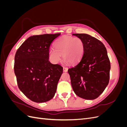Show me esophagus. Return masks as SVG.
<instances>
[{
	"mask_svg": "<svg viewBox=\"0 0 127 127\" xmlns=\"http://www.w3.org/2000/svg\"><path fill=\"white\" fill-rule=\"evenodd\" d=\"M63 69H64V72H67L68 71V68L64 67H63Z\"/></svg>",
	"mask_w": 127,
	"mask_h": 127,
	"instance_id": "1",
	"label": "esophagus"
}]
</instances>
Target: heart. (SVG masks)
Instances as JSON below:
<instances>
[{
  "label": "heart",
  "mask_w": 127,
  "mask_h": 127,
  "mask_svg": "<svg viewBox=\"0 0 127 127\" xmlns=\"http://www.w3.org/2000/svg\"><path fill=\"white\" fill-rule=\"evenodd\" d=\"M55 48H51L49 52L52 62L58 63L63 55L64 61L74 64L81 60L85 50V44L80 37L64 36L56 42Z\"/></svg>",
  "instance_id": "b5f03b06"
}]
</instances>
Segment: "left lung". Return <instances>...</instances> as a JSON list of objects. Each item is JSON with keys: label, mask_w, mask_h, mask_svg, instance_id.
Listing matches in <instances>:
<instances>
[{"label": "left lung", "mask_w": 127, "mask_h": 127, "mask_svg": "<svg viewBox=\"0 0 127 127\" xmlns=\"http://www.w3.org/2000/svg\"><path fill=\"white\" fill-rule=\"evenodd\" d=\"M81 38L85 50L81 60L68 72L75 93L86 99L97 98L109 82L111 65L106 49L102 42L87 34H73Z\"/></svg>", "instance_id": "obj_1"}]
</instances>
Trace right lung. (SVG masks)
Returning a JSON list of instances; mask_svg holds the SVG:
<instances>
[{
    "label": "right lung",
    "mask_w": 127,
    "mask_h": 127,
    "mask_svg": "<svg viewBox=\"0 0 127 127\" xmlns=\"http://www.w3.org/2000/svg\"><path fill=\"white\" fill-rule=\"evenodd\" d=\"M60 34L30 36L15 54L14 68L18 88L33 102H47L55 95L63 68L58 64L50 63L49 52Z\"/></svg>",
    "instance_id": "obj_1"
}]
</instances>
